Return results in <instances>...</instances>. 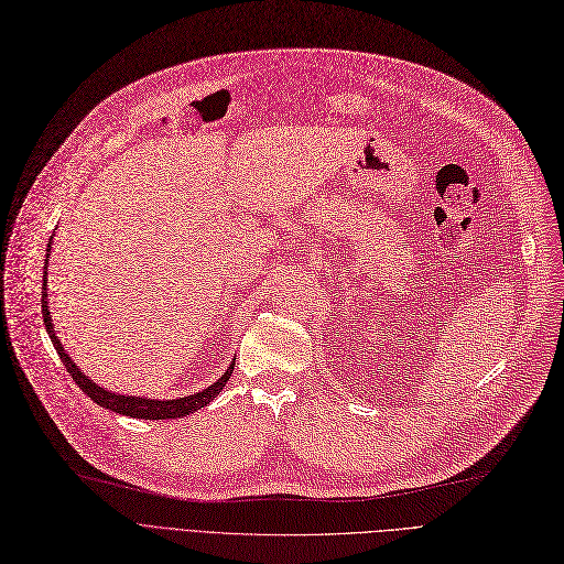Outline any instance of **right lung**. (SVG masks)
Segmentation results:
<instances>
[{"instance_id":"add662e5","label":"right lung","mask_w":564,"mask_h":564,"mask_svg":"<svg viewBox=\"0 0 564 564\" xmlns=\"http://www.w3.org/2000/svg\"><path fill=\"white\" fill-rule=\"evenodd\" d=\"M48 250H51V243H48ZM48 262V260H46ZM46 276H44V293H41V316H44V325H46V332L48 337L57 350V356L62 360V365L67 367V371L72 373V379L76 381V386L88 394V398L93 402H97L99 406L104 409H111L116 413H122V415H130V419H143V421H166V419H183V415L193 413L202 406H206L208 402H212L216 394L225 388V383L229 381V377H232V369H235V362L229 365V369L223 373V377L214 383L208 386L206 390L197 392V394H191V398H181V400H145V398H130V394H116V392H109L104 390L99 386H95L86 373L78 371V367L69 360V356L65 352V348H62L59 339L55 337L53 332V323H51V311L46 306Z\"/></svg>"}]
</instances>
